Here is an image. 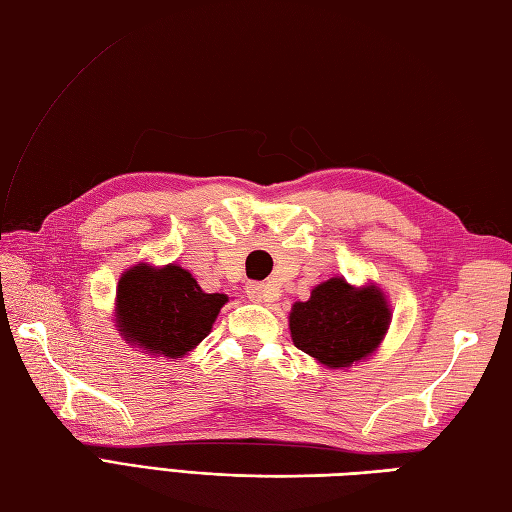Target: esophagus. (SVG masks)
<instances>
[{
	"label": "esophagus",
	"instance_id": "34e87169",
	"mask_svg": "<svg viewBox=\"0 0 512 512\" xmlns=\"http://www.w3.org/2000/svg\"><path fill=\"white\" fill-rule=\"evenodd\" d=\"M246 295L257 303H264V301H270V288L268 284H262V281H248Z\"/></svg>",
	"mask_w": 512,
	"mask_h": 512
}]
</instances>
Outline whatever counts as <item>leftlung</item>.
Instances as JSON below:
<instances>
[{
    "label": "left lung",
    "instance_id": "1",
    "mask_svg": "<svg viewBox=\"0 0 512 512\" xmlns=\"http://www.w3.org/2000/svg\"><path fill=\"white\" fill-rule=\"evenodd\" d=\"M389 325V308L380 290H356L334 277L312 290L290 312L292 341L301 352L328 367H350L372 354Z\"/></svg>",
    "mask_w": 512,
    "mask_h": 512
}]
</instances>
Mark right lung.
<instances>
[{
	"instance_id": "add662e5",
	"label": "right lung",
	"mask_w": 512,
	"mask_h": 512,
	"mask_svg": "<svg viewBox=\"0 0 512 512\" xmlns=\"http://www.w3.org/2000/svg\"><path fill=\"white\" fill-rule=\"evenodd\" d=\"M118 328L151 354L182 358L217 319L226 295L206 292L180 266H134L118 281Z\"/></svg>"
}]
</instances>
